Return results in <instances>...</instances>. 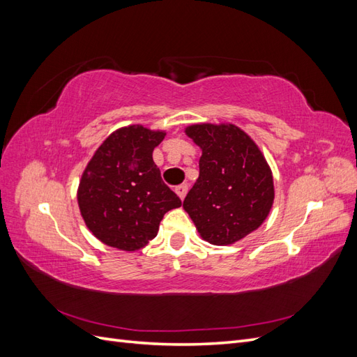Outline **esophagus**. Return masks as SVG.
Returning <instances> with one entry per match:
<instances>
[{
	"instance_id": "1",
	"label": "esophagus",
	"mask_w": 357,
	"mask_h": 357,
	"mask_svg": "<svg viewBox=\"0 0 357 357\" xmlns=\"http://www.w3.org/2000/svg\"><path fill=\"white\" fill-rule=\"evenodd\" d=\"M188 189H189V186H188V185H180V186H177V188H176V193H177L180 199H185L186 193H188Z\"/></svg>"
}]
</instances>
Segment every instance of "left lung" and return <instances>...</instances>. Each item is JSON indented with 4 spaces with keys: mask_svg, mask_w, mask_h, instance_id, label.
I'll use <instances>...</instances> for the list:
<instances>
[{
    "mask_svg": "<svg viewBox=\"0 0 357 357\" xmlns=\"http://www.w3.org/2000/svg\"><path fill=\"white\" fill-rule=\"evenodd\" d=\"M202 149L199 177L183 201L199 235L214 245L240 241L264 223L274 202L273 172L253 139L235 125H192Z\"/></svg>",
    "mask_w": 357,
    "mask_h": 357,
    "instance_id": "1",
    "label": "left lung"
}]
</instances>
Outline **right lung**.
Masks as SVG:
<instances>
[{"instance_id":"add662e5","label":"right lung","mask_w":357,"mask_h":357,"mask_svg":"<svg viewBox=\"0 0 357 357\" xmlns=\"http://www.w3.org/2000/svg\"><path fill=\"white\" fill-rule=\"evenodd\" d=\"M164 138L142 125L121 128L89 160L77 201L86 226L104 244L138 250L158 235L164 214L181 205L153 162Z\"/></svg>"}]
</instances>
